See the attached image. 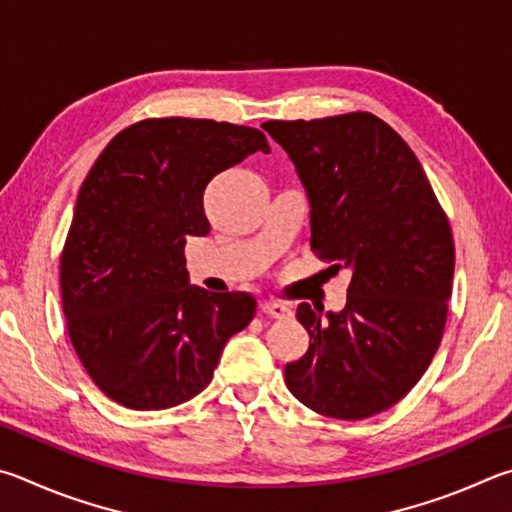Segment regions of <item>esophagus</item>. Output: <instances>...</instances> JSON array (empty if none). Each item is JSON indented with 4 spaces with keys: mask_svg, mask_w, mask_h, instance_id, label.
I'll list each match as a JSON object with an SVG mask.
<instances>
[{
    "mask_svg": "<svg viewBox=\"0 0 512 512\" xmlns=\"http://www.w3.org/2000/svg\"><path fill=\"white\" fill-rule=\"evenodd\" d=\"M261 310L265 312V315H270L274 319H288L292 317V310L288 306H283V303H276V301H265Z\"/></svg>",
    "mask_w": 512,
    "mask_h": 512,
    "instance_id": "obj_1",
    "label": "esophagus"
}]
</instances>
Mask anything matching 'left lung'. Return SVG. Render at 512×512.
Returning <instances> with one entry per match:
<instances>
[{"mask_svg":"<svg viewBox=\"0 0 512 512\" xmlns=\"http://www.w3.org/2000/svg\"><path fill=\"white\" fill-rule=\"evenodd\" d=\"M310 202V247L353 272L342 312L301 303L310 348L285 364L292 396L321 416L362 420L423 378L443 339L454 240L418 157L371 112L267 121Z\"/></svg>","mask_w":512,"mask_h":512,"instance_id":"8db88e82","label":"left lung"}]
</instances>
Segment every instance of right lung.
<instances>
[{"label": "right lung", "mask_w": 512, "mask_h": 512, "mask_svg": "<svg viewBox=\"0 0 512 512\" xmlns=\"http://www.w3.org/2000/svg\"><path fill=\"white\" fill-rule=\"evenodd\" d=\"M261 130L211 119H146L121 130L80 186L60 256L78 360L107 398L168 409L211 382L222 348L254 319L247 292L188 285V236H206L204 188L254 152Z\"/></svg>", "instance_id": "right-lung-1"}]
</instances>
